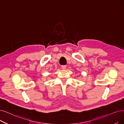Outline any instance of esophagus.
Instances as JSON below:
<instances>
[{
  "instance_id": "obj_1",
  "label": "esophagus",
  "mask_w": 124,
  "mask_h": 124,
  "mask_svg": "<svg viewBox=\"0 0 124 124\" xmlns=\"http://www.w3.org/2000/svg\"><path fill=\"white\" fill-rule=\"evenodd\" d=\"M61 67H62V69H66L67 68V66L66 65H62V66Z\"/></svg>"
}]
</instances>
